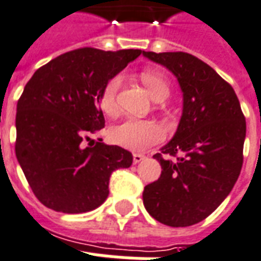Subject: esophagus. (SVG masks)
<instances>
[{
	"label": "esophagus",
	"instance_id": "esophagus-1",
	"mask_svg": "<svg viewBox=\"0 0 261 261\" xmlns=\"http://www.w3.org/2000/svg\"><path fill=\"white\" fill-rule=\"evenodd\" d=\"M146 156L143 154H133V161H134V164H139L142 161L145 160Z\"/></svg>",
	"mask_w": 261,
	"mask_h": 261
}]
</instances>
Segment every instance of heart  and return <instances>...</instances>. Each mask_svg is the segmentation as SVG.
<instances>
[{
	"mask_svg": "<svg viewBox=\"0 0 261 261\" xmlns=\"http://www.w3.org/2000/svg\"><path fill=\"white\" fill-rule=\"evenodd\" d=\"M142 84L149 91L150 96L155 101L165 100L170 94V86L164 73L156 69H143L139 73ZM123 83L122 75L111 76L101 88L99 103L105 114L110 116L118 115L119 112V91ZM110 139L115 145L133 151H141L164 139V128L154 120L126 119L110 128Z\"/></svg>",
	"mask_w": 261,
	"mask_h": 261,
	"instance_id": "obj_1",
	"label": "heart"
}]
</instances>
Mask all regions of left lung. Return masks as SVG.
<instances>
[{"instance_id": "8db88e82", "label": "left lung", "mask_w": 261, "mask_h": 261, "mask_svg": "<svg viewBox=\"0 0 261 261\" xmlns=\"http://www.w3.org/2000/svg\"><path fill=\"white\" fill-rule=\"evenodd\" d=\"M143 56L166 67L184 96L174 137L154 155L162 173L145 186L143 205L165 225H194L219 207L240 175L244 114L229 83L196 56L145 50Z\"/></svg>"}]
</instances>
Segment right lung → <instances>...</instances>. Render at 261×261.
Listing matches in <instances>:
<instances>
[{"instance_id":"obj_1","label":"right lung","mask_w":261,"mask_h":261,"mask_svg":"<svg viewBox=\"0 0 261 261\" xmlns=\"http://www.w3.org/2000/svg\"><path fill=\"white\" fill-rule=\"evenodd\" d=\"M141 54L79 48L42 65L27 83L17 103L16 156L42 205L63 213L94 211L109 197L112 171L131 166L130 151L91 135L105 127V83Z\"/></svg>"}]
</instances>
